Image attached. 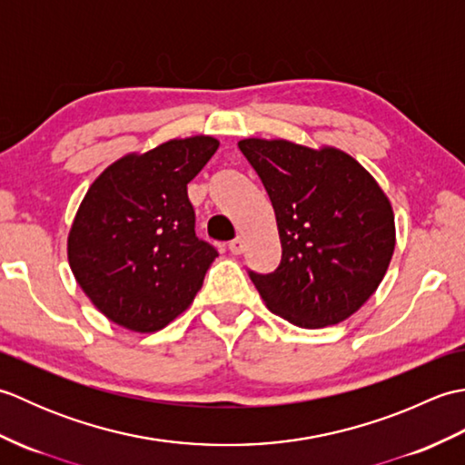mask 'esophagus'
I'll return each instance as SVG.
<instances>
[{"label":"esophagus","instance_id":"34e87169","mask_svg":"<svg viewBox=\"0 0 465 465\" xmlns=\"http://www.w3.org/2000/svg\"><path fill=\"white\" fill-rule=\"evenodd\" d=\"M230 252L235 253V255H240V253L243 252V240H242V238L232 240V242H230Z\"/></svg>","mask_w":465,"mask_h":465}]
</instances>
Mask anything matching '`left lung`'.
<instances>
[{
	"label": "left lung",
	"instance_id": "left-lung-1",
	"mask_svg": "<svg viewBox=\"0 0 465 465\" xmlns=\"http://www.w3.org/2000/svg\"><path fill=\"white\" fill-rule=\"evenodd\" d=\"M268 192L282 242L272 273L250 272L262 300L298 328L348 320L378 290L396 248L390 200L341 150L242 140Z\"/></svg>",
	"mask_w": 465,
	"mask_h": 465
}]
</instances>
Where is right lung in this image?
Listing matches in <instances>:
<instances>
[{
	"label": "right lung",
	"instance_id": "add662e5",
	"mask_svg": "<svg viewBox=\"0 0 465 465\" xmlns=\"http://www.w3.org/2000/svg\"><path fill=\"white\" fill-rule=\"evenodd\" d=\"M217 147L210 135L170 140L117 160L87 190L67 258L107 320L150 333L193 302L217 250L195 235L187 183Z\"/></svg>",
	"mask_w": 465,
	"mask_h": 465
}]
</instances>
